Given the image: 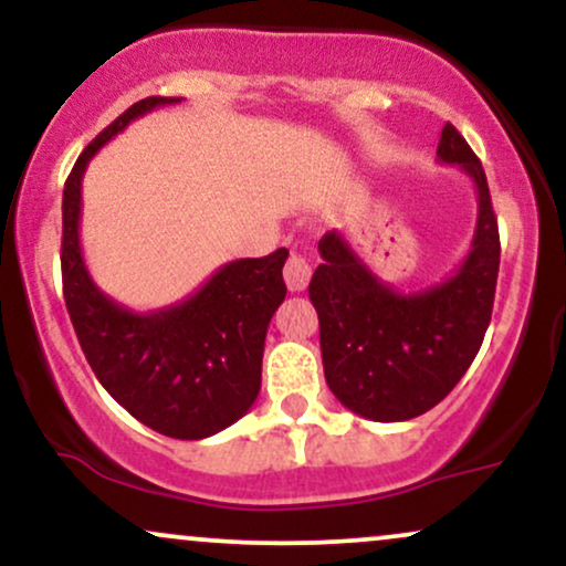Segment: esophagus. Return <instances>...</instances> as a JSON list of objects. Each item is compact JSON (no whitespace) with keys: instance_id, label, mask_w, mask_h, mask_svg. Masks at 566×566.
I'll list each match as a JSON object with an SVG mask.
<instances>
[{"instance_id":"1","label":"esophagus","mask_w":566,"mask_h":566,"mask_svg":"<svg viewBox=\"0 0 566 566\" xmlns=\"http://www.w3.org/2000/svg\"><path fill=\"white\" fill-rule=\"evenodd\" d=\"M308 279H311V263L305 261L303 255H297V252H292L287 263H284V282H287V287L292 292H303L308 287Z\"/></svg>"}]
</instances>
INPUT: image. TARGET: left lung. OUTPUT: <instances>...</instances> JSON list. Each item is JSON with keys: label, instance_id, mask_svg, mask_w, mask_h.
I'll list each match as a JSON object with an SVG mask.
<instances>
[{"label": "left lung", "instance_id": "8db88e82", "mask_svg": "<svg viewBox=\"0 0 566 566\" xmlns=\"http://www.w3.org/2000/svg\"><path fill=\"white\" fill-rule=\"evenodd\" d=\"M437 157L460 165L479 197L471 252L447 282L396 292L340 233L327 231L308 284L329 391L350 412L378 423L412 420L437 407L476 359L492 319L500 237L484 167L450 122Z\"/></svg>", "mask_w": 566, "mask_h": 566}]
</instances>
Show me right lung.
Returning <instances> with one entry per match:
<instances>
[{"label":"right lung","instance_id":"obj_1","mask_svg":"<svg viewBox=\"0 0 566 566\" xmlns=\"http://www.w3.org/2000/svg\"><path fill=\"white\" fill-rule=\"evenodd\" d=\"M167 103L178 97L133 103L76 159L63 188V297L101 386L143 426L193 441L237 423L258 399L265 333L287 295L290 252L279 247L226 263L191 297L151 314H135L95 287L80 247L84 170L103 143Z\"/></svg>","mask_w":566,"mask_h":566}]
</instances>
